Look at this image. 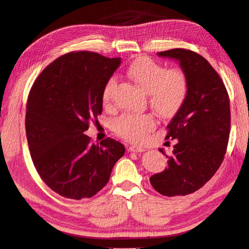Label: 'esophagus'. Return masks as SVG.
I'll use <instances>...</instances> for the list:
<instances>
[{"label": "esophagus", "instance_id": "obj_1", "mask_svg": "<svg viewBox=\"0 0 249 249\" xmlns=\"http://www.w3.org/2000/svg\"><path fill=\"white\" fill-rule=\"evenodd\" d=\"M128 151L132 152V153H142L144 152L145 149L143 147H139V146H135V145H131L128 147Z\"/></svg>", "mask_w": 249, "mask_h": 249}]
</instances>
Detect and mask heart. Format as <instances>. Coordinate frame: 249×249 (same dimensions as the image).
I'll list each match as a JSON object with an SVG mask.
<instances>
[{"mask_svg":"<svg viewBox=\"0 0 249 249\" xmlns=\"http://www.w3.org/2000/svg\"><path fill=\"white\" fill-rule=\"evenodd\" d=\"M127 75L147 93L151 107L161 117L174 116L183 107L189 92L186 73L181 69H166L148 57L134 61L127 69ZM115 80L110 78L103 90L104 103H108ZM155 127V118L151 114H124L114 124L117 135L129 142L139 143Z\"/></svg>","mask_w":249,"mask_h":249,"instance_id":"obj_1","label":"heart"}]
</instances>
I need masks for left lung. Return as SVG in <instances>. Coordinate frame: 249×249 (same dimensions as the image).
I'll list each match as a JSON object with an SVG mask.
<instances>
[{"mask_svg": "<svg viewBox=\"0 0 249 249\" xmlns=\"http://www.w3.org/2000/svg\"><path fill=\"white\" fill-rule=\"evenodd\" d=\"M159 56L178 61L189 82L187 100L167 125L166 140H176L168 167L149 181L164 196L196 192L223 163L231 131L230 97L222 78L207 60L193 51L173 49Z\"/></svg>", "mask_w": 249, "mask_h": 249, "instance_id": "left-lung-1", "label": "left lung"}]
</instances>
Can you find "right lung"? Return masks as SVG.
Segmentation results:
<instances>
[{
	"mask_svg": "<svg viewBox=\"0 0 249 249\" xmlns=\"http://www.w3.org/2000/svg\"><path fill=\"white\" fill-rule=\"evenodd\" d=\"M120 64V57L71 52L47 65L30 90L25 129L33 164L47 186L66 198L97 194L125 154L120 142L93 144L84 134L102 114L104 88Z\"/></svg>",
	"mask_w": 249,
	"mask_h": 249,
	"instance_id": "obj_1",
	"label": "right lung"
}]
</instances>
